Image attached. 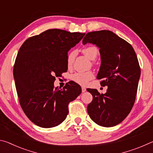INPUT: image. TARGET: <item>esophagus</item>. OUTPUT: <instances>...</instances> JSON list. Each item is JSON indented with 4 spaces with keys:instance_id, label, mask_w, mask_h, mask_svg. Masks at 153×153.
I'll return each instance as SVG.
<instances>
[{
    "instance_id": "1",
    "label": "esophagus",
    "mask_w": 153,
    "mask_h": 153,
    "mask_svg": "<svg viewBox=\"0 0 153 153\" xmlns=\"http://www.w3.org/2000/svg\"><path fill=\"white\" fill-rule=\"evenodd\" d=\"M86 88H85L84 86H82V92H86Z\"/></svg>"
}]
</instances>
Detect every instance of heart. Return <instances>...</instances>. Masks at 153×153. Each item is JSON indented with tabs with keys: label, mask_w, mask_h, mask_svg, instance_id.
Masks as SVG:
<instances>
[{
	"label": "heart",
	"mask_w": 153,
	"mask_h": 153,
	"mask_svg": "<svg viewBox=\"0 0 153 153\" xmlns=\"http://www.w3.org/2000/svg\"><path fill=\"white\" fill-rule=\"evenodd\" d=\"M82 52L84 54V55L90 59V60H94V59H96L98 54V48L94 46H87V47L83 49ZM76 55V51H72L68 53L67 57V66L70 67L73 64ZM93 77H94V74H93L92 71L77 72V73L72 75L71 79L78 84L86 85Z\"/></svg>",
	"instance_id": "b5f03b06"
}]
</instances>
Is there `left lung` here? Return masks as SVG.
Wrapping results in <instances>:
<instances>
[{
    "instance_id": "8db88e82",
    "label": "left lung",
    "mask_w": 153,
    "mask_h": 153,
    "mask_svg": "<svg viewBox=\"0 0 153 153\" xmlns=\"http://www.w3.org/2000/svg\"><path fill=\"white\" fill-rule=\"evenodd\" d=\"M82 42L100 48L101 64L97 79H101L102 86H108L105 94L87 89L93 97L88 113L98 125L115 126L128 115L135 102L140 77L136 54L130 44L109 30L88 32Z\"/></svg>"
}]
</instances>
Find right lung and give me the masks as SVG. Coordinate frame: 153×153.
Returning <instances> with one entry per match:
<instances>
[{
  "label": "right lung",
  "mask_w": 153,
  "mask_h": 153,
  "mask_svg": "<svg viewBox=\"0 0 153 153\" xmlns=\"http://www.w3.org/2000/svg\"><path fill=\"white\" fill-rule=\"evenodd\" d=\"M85 33L51 29L33 36L21 46L13 76L19 104L29 120L41 128L57 126L68 115L69 103L81 94L73 81L55 88V76L67 70V52Z\"/></svg>",
  "instance_id": "right-lung-1"
}]
</instances>
